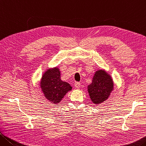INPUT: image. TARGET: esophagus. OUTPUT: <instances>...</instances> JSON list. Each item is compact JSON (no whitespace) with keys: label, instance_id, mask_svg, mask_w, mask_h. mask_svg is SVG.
<instances>
[{"label":"esophagus","instance_id":"1","mask_svg":"<svg viewBox=\"0 0 146 146\" xmlns=\"http://www.w3.org/2000/svg\"><path fill=\"white\" fill-rule=\"evenodd\" d=\"M74 86H75V87L76 88H80V86H81V85H80V83H79V82H76L75 83H74Z\"/></svg>","mask_w":146,"mask_h":146}]
</instances>
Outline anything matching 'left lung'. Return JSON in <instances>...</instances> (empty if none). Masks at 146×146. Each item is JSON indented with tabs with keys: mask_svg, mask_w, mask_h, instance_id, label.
Returning a JSON list of instances; mask_svg holds the SVG:
<instances>
[{
	"mask_svg": "<svg viewBox=\"0 0 146 146\" xmlns=\"http://www.w3.org/2000/svg\"><path fill=\"white\" fill-rule=\"evenodd\" d=\"M87 89L92 102L100 104L108 99L113 91V79L105 70H98L95 72L92 83L88 85Z\"/></svg>",
	"mask_w": 146,
	"mask_h": 146,
	"instance_id": "left-lung-1",
	"label": "left lung"
}]
</instances>
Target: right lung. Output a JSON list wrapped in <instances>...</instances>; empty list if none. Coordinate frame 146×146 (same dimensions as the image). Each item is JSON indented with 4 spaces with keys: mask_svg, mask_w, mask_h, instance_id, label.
<instances>
[{
    "mask_svg": "<svg viewBox=\"0 0 146 146\" xmlns=\"http://www.w3.org/2000/svg\"><path fill=\"white\" fill-rule=\"evenodd\" d=\"M40 87L46 99L55 104H59L64 95L72 89L69 83L61 80V72L58 67L48 68L44 72Z\"/></svg>",
    "mask_w": 146,
    "mask_h": 146,
    "instance_id": "right-lung-1",
    "label": "right lung"
}]
</instances>
